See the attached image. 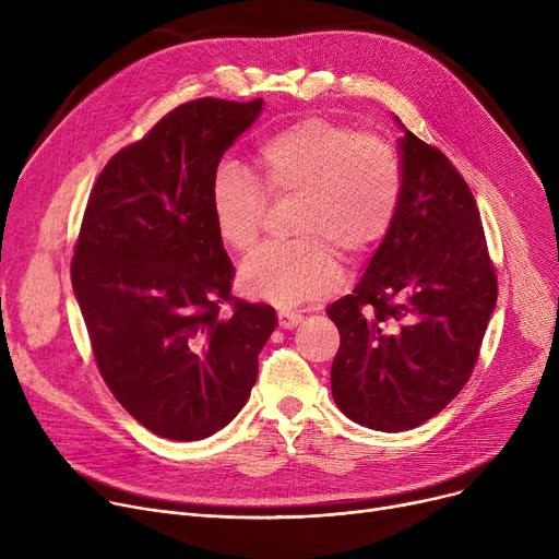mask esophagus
Returning <instances> with one entry per match:
<instances>
[{
	"label": "esophagus",
	"mask_w": 559,
	"mask_h": 559,
	"mask_svg": "<svg viewBox=\"0 0 559 559\" xmlns=\"http://www.w3.org/2000/svg\"><path fill=\"white\" fill-rule=\"evenodd\" d=\"M301 312H292V310H281L278 312V326L281 329H295L297 324H301Z\"/></svg>",
	"instance_id": "obj_1"
}]
</instances>
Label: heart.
<instances>
[{"label":"heart","instance_id":"obj_1","mask_svg":"<svg viewBox=\"0 0 559 559\" xmlns=\"http://www.w3.org/2000/svg\"><path fill=\"white\" fill-rule=\"evenodd\" d=\"M255 176L224 160L211 181L219 240L249 253L262 233L267 197L295 201L289 233L297 240L262 247L240 270L247 295L281 308L324 297L337 276V253L350 262L371 253L396 219L403 171L394 144L376 133L304 117L260 138Z\"/></svg>","mask_w":559,"mask_h":559}]
</instances>
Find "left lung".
Wrapping results in <instances>:
<instances>
[{
	"instance_id": "obj_1",
	"label": "left lung",
	"mask_w": 559,
	"mask_h": 559,
	"mask_svg": "<svg viewBox=\"0 0 559 559\" xmlns=\"http://www.w3.org/2000/svg\"><path fill=\"white\" fill-rule=\"evenodd\" d=\"M399 150L396 219L354 292L329 306L340 331L333 399L348 419L383 432L417 428L460 394L498 297L462 174L413 131Z\"/></svg>"
}]
</instances>
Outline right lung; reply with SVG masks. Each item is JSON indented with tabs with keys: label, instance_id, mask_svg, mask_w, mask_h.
<instances>
[{
	"label": "right lung",
	"instance_id": "obj_1",
	"mask_svg": "<svg viewBox=\"0 0 559 559\" xmlns=\"http://www.w3.org/2000/svg\"><path fill=\"white\" fill-rule=\"evenodd\" d=\"M260 108L203 97L169 110L106 163L74 245L72 287L104 383L176 442L240 413L276 329L272 306L230 295L235 267L211 211L213 174Z\"/></svg>",
	"mask_w": 559,
	"mask_h": 559
}]
</instances>
